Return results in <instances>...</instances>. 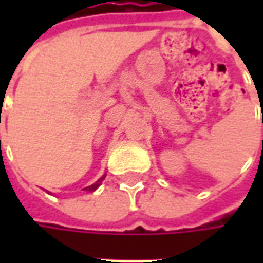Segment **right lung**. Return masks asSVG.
<instances>
[{
    "instance_id": "add662e5",
    "label": "right lung",
    "mask_w": 263,
    "mask_h": 263,
    "mask_svg": "<svg viewBox=\"0 0 263 263\" xmlns=\"http://www.w3.org/2000/svg\"><path fill=\"white\" fill-rule=\"evenodd\" d=\"M104 177H105V175H104V176L101 177V179H100L98 182H96V183H94V184H91V186H88V187H84V189H83V190H87V192H94V190H96V189H97L98 186L101 184V182H103V180H104Z\"/></svg>"
}]
</instances>
